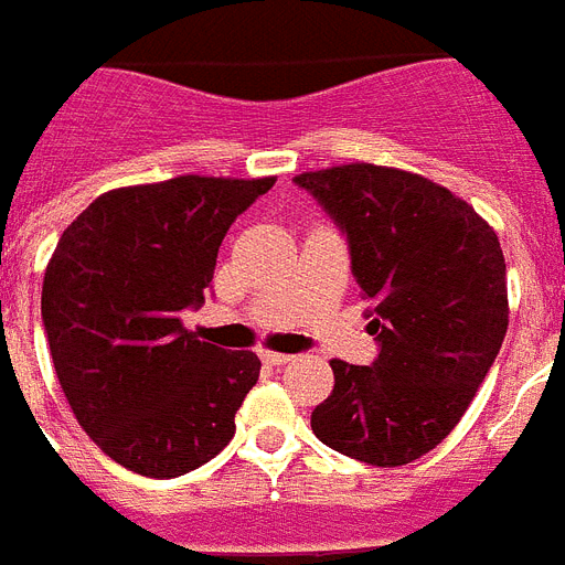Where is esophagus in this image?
<instances>
[{
  "label": "esophagus",
  "mask_w": 565,
  "mask_h": 565,
  "mask_svg": "<svg viewBox=\"0 0 565 565\" xmlns=\"http://www.w3.org/2000/svg\"><path fill=\"white\" fill-rule=\"evenodd\" d=\"M260 360L267 362V365H287L292 356L290 354H278V351H260Z\"/></svg>",
  "instance_id": "esophagus-1"
}]
</instances>
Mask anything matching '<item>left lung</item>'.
I'll list each match as a JSON object with an SVG mask.
<instances>
[{
	"mask_svg": "<svg viewBox=\"0 0 565 565\" xmlns=\"http://www.w3.org/2000/svg\"><path fill=\"white\" fill-rule=\"evenodd\" d=\"M345 235L377 337L371 365L330 362L316 438L377 467L409 465L447 438L508 330L505 258L465 200L417 173L342 164L292 179Z\"/></svg>",
	"mask_w": 565,
	"mask_h": 565,
	"instance_id": "8db88e82",
	"label": "left lung"
}]
</instances>
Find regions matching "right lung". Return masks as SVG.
Masks as SVG:
<instances>
[{
    "label": "right lung",
    "mask_w": 565,
    "mask_h": 565,
    "mask_svg": "<svg viewBox=\"0 0 565 565\" xmlns=\"http://www.w3.org/2000/svg\"><path fill=\"white\" fill-rule=\"evenodd\" d=\"M273 182L118 188L60 237L43 281L54 371L77 424L132 473L177 479L235 435L260 360L203 342L182 313L203 305L220 243Z\"/></svg>",
    "instance_id": "1"
}]
</instances>
